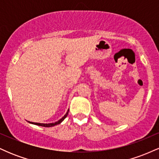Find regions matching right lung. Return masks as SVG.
I'll list each match as a JSON object with an SVG mask.
<instances>
[{"label": "right lung", "mask_w": 159, "mask_h": 159, "mask_svg": "<svg viewBox=\"0 0 159 159\" xmlns=\"http://www.w3.org/2000/svg\"><path fill=\"white\" fill-rule=\"evenodd\" d=\"M68 113H69V110L67 111V112H66V114L64 116H63V117L61 118V120H58V121H57V122H55V123H33V122H29V123H31V124H34V125H39V126H43V127H52V126H54V125H58V124H60V123H61L63 121V120H64V119L67 116V115H68Z\"/></svg>", "instance_id": "obj_1"}]
</instances>
